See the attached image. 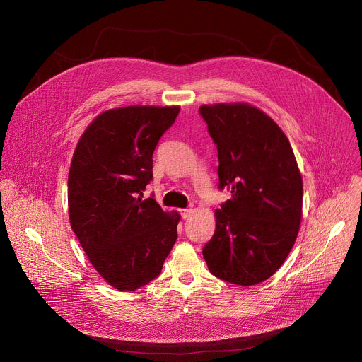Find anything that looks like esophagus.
I'll return each instance as SVG.
<instances>
[{
    "instance_id": "obj_1",
    "label": "esophagus",
    "mask_w": 362,
    "mask_h": 362,
    "mask_svg": "<svg viewBox=\"0 0 362 362\" xmlns=\"http://www.w3.org/2000/svg\"><path fill=\"white\" fill-rule=\"evenodd\" d=\"M179 212H180V216H182L183 219H186V218H189V216L192 215V209H180Z\"/></svg>"
}]
</instances>
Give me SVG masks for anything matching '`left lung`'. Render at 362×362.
<instances>
[{
	"mask_svg": "<svg viewBox=\"0 0 362 362\" xmlns=\"http://www.w3.org/2000/svg\"><path fill=\"white\" fill-rule=\"evenodd\" d=\"M218 148L219 190L230 199L216 209V229L203 246L212 275L242 286L272 276L289 255L302 216V176L288 137L246 103L202 106Z\"/></svg>",
	"mask_w": 362,
	"mask_h": 362,
	"instance_id": "left-lung-1",
	"label": "left lung"
}]
</instances>
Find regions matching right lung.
Wrapping results in <instances>:
<instances>
[{"label": "right lung", "mask_w": 362, "mask_h": 362, "mask_svg": "<svg viewBox=\"0 0 362 362\" xmlns=\"http://www.w3.org/2000/svg\"><path fill=\"white\" fill-rule=\"evenodd\" d=\"M179 107L107 110L86 129L69 173L71 229L91 265L113 288L136 291L162 272L177 239V212L141 199L153 151Z\"/></svg>", "instance_id": "add662e5"}]
</instances>
